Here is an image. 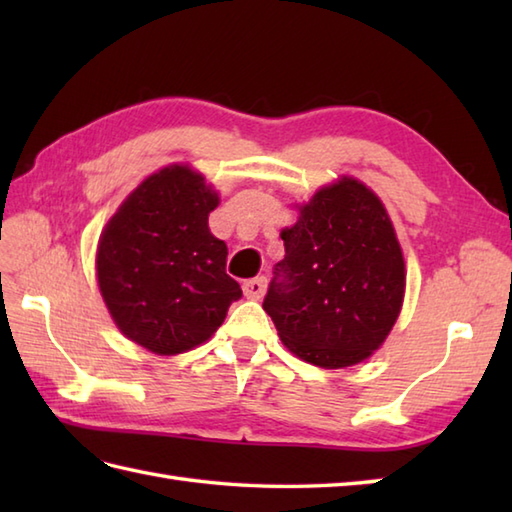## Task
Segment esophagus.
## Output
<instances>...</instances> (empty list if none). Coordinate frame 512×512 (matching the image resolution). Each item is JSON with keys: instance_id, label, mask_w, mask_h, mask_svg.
Wrapping results in <instances>:
<instances>
[{"instance_id": "1", "label": "esophagus", "mask_w": 512, "mask_h": 512, "mask_svg": "<svg viewBox=\"0 0 512 512\" xmlns=\"http://www.w3.org/2000/svg\"><path fill=\"white\" fill-rule=\"evenodd\" d=\"M266 286H268L266 277H255V279L244 281V295H246V299H255V301L262 299L264 292H266Z\"/></svg>"}]
</instances>
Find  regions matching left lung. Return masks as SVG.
Segmentation results:
<instances>
[{
  "instance_id": "1",
  "label": "left lung",
  "mask_w": 512,
  "mask_h": 512,
  "mask_svg": "<svg viewBox=\"0 0 512 512\" xmlns=\"http://www.w3.org/2000/svg\"><path fill=\"white\" fill-rule=\"evenodd\" d=\"M264 310L301 361L341 369L372 356L405 297V259L378 195L343 176L299 209L284 228Z\"/></svg>"
}]
</instances>
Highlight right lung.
Returning <instances> with one entry per match:
<instances>
[{"label":"right lung","mask_w":512,"mask_h":512,"mask_svg":"<svg viewBox=\"0 0 512 512\" xmlns=\"http://www.w3.org/2000/svg\"><path fill=\"white\" fill-rule=\"evenodd\" d=\"M220 204L198 171L169 165L127 195L103 228L96 277L129 341L173 356L209 341L242 297L226 275L228 248L209 228Z\"/></svg>","instance_id":"1"}]
</instances>
